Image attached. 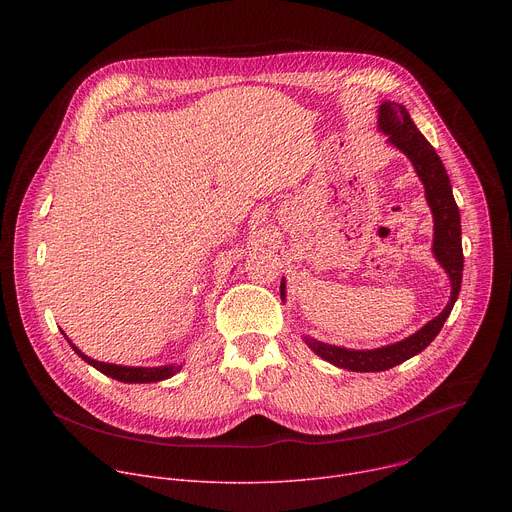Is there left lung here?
Here are the masks:
<instances>
[{"instance_id":"1","label":"left lung","mask_w":512,"mask_h":512,"mask_svg":"<svg viewBox=\"0 0 512 512\" xmlns=\"http://www.w3.org/2000/svg\"><path fill=\"white\" fill-rule=\"evenodd\" d=\"M379 129L389 135V141L399 148L415 166L417 176L425 186V198L433 212V253L437 261L442 263L446 273L452 279V298L444 312L427 322L419 332L413 336L383 346L377 350H346L338 346H330L312 338H306L308 346L322 356L324 360L336 364L340 369L360 371V373H375L387 371L405 362L407 358L415 356L423 348L431 344V340L440 334L446 318L450 316L462 285V269H464V255H462V229H460V210L452 194V184L448 172L435 154L433 145L421 135V131L411 121L407 109L399 103H383L379 109ZM285 294V285L281 281V296Z\"/></svg>"}]
</instances>
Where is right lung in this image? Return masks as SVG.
I'll use <instances>...</instances> for the list:
<instances>
[{
	"mask_svg": "<svg viewBox=\"0 0 512 512\" xmlns=\"http://www.w3.org/2000/svg\"><path fill=\"white\" fill-rule=\"evenodd\" d=\"M64 334V332H62ZM70 342V340H68ZM70 346L75 348V352L87 360L89 364H93V367L97 371H101L103 375L111 377V379H117L121 383H158V381H164V379H170L172 375H176L182 367L178 364H170V367H156V369H141V367H121V364H109V362H99V360H93L89 356H85L75 344L70 342Z\"/></svg>",
	"mask_w": 512,
	"mask_h": 512,
	"instance_id": "add662e5",
	"label": "right lung"
}]
</instances>
